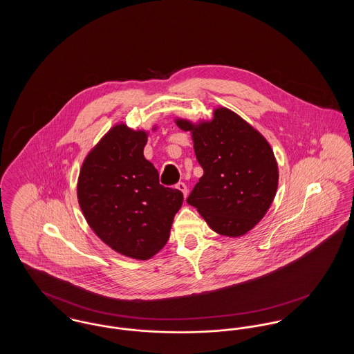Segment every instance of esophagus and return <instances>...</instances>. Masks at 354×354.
Listing matches in <instances>:
<instances>
[{
    "instance_id": "34e87169",
    "label": "esophagus",
    "mask_w": 354,
    "mask_h": 354,
    "mask_svg": "<svg viewBox=\"0 0 354 354\" xmlns=\"http://www.w3.org/2000/svg\"><path fill=\"white\" fill-rule=\"evenodd\" d=\"M176 188H178L179 191H182V192H183L185 198L187 196V191H188V189H187V185H185V183H183V182H179V183L176 185Z\"/></svg>"
}]
</instances>
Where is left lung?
I'll use <instances>...</instances> for the list:
<instances>
[{"instance_id": "obj_1", "label": "left lung", "mask_w": 354, "mask_h": 354, "mask_svg": "<svg viewBox=\"0 0 354 354\" xmlns=\"http://www.w3.org/2000/svg\"><path fill=\"white\" fill-rule=\"evenodd\" d=\"M175 123L192 135L204 171L187 203L216 234L245 235L264 218L277 191L279 169L270 143L227 107L215 109L211 120Z\"/></svg>"}]
</instances>
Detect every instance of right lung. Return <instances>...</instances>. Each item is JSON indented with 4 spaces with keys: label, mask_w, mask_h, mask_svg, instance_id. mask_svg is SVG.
<instances>
[{
    "label": "right lung",
    "mask_w": 354,
    "mask_h": 354,
    "mask_svg": "<svg viewBox=\"0 0 354 354\" xmlns=\"http://www.w3.org/2000/svg\"><path fill=\"white\" fill-rule=\"evenodd\" d=\"M155 129V127H153ZM145 130L118 123L84 158L77 195L95 235L123 256L147 260L167 243L183 194L159 185Z\"/></svg>",
    "instance_id": "add662e5"
}]
</instances>
